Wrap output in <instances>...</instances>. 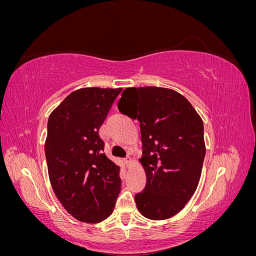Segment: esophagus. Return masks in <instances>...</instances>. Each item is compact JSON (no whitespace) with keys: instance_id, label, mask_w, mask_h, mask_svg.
I'll use <instances>...</instances> for the list:
<instances>
[{"instance_id":"1","label":"esophagus","mask_w":256,"mask_h":256,"mask_svg":"<svg viewBox=\"0 0 256 256\" xmlns=\"http://www.w3.org/2000/svg\"><path fill=\"white\" fill-rule=\"evenodd\" d=\"M124 162H125V164H126V166H129L130 164H131V162H132V159H131V157H129V156H127L125 159H124Z\"/></svg>"}]
</instances>
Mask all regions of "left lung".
Masks as SVG:
<instances>
[{
    "instance_id": "left-lung-1",
    "label": "left lung",
    "mask_w": 256,
    "mask_h": 256,
    "mask_svg": "<svg viewBox=\"0 0 256 256\" xmlns=\"http://www.w3.org/2000/svg\"><path fill=\"white\" fill-rule=\"evenodd\" d=\"M118 110L140 122L146 186L134 196L145 218L164 220L180 212L194 193L205 158L204 126L180 92L129 88Z\"/></svg>"
}]
</instances>
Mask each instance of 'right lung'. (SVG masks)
<instances>
[{
    "mask_svg": "<svg viewBox=\"0 0 256 256\" xmlns=\"http://www.w3.org/2000/svg\"><path fill=\"white\" fill-rule=\"evenodd\" d=\"M122 88L72 92L48 120L44 144L52 189L76 219H106L120 191V168L106 156L99 129Z\"/></svg>",
    "mask_w": 256,
    "mask_h": 256,
    "instance_id": "add662e5",
    "label": "right lung"
}]
</instances>
